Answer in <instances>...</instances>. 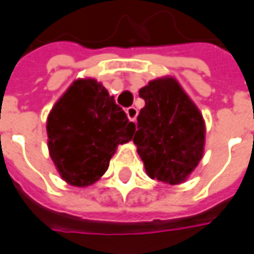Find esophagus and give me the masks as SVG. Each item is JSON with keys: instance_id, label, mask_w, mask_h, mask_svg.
<instances>
[{"instance_id": "1", "label": "esophagus", "mask_w": 254, "mask_h": 254, "mask_svg": "<svg viewBox=\"0 0 254 254\" xmlns=\"http://www.w3.org/2000/svg\"><path fill=\"white\" fill-rule=\"evenodd\" d=\"M137 114H138V112H137V109L134 108V106H130V108L127 109V116L130 121H134V120H136Z\"/></svg>"}]
</instances>
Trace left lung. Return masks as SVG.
<instances>
[{
  "instance_id": "8db88e82",
  "label": "left lung",
  "mask_w": 254,
  "mask_h": 254,
  "mask_svg": "<svg viewBox=\"0 0 254 254\" xmlns=\"http://www.w3.org/2000/svg\"><path fill=\"white\" fill-rule=\"evenodd\" d=\"M138 95L145 106L137 117L133 142L152 179L168 185L185 182L202 159V114L174 78L148 83Z\"/></svg>"
}]
</instances>
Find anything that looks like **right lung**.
Segmentation results:
<instances>
[{
	"label": "right lung",
	"instance_id": "obj_1",
	"mask_svg": "<svg viewBox=\"0 0 254 254\" xmlns=\"http://www.w3.org/2000/svg\"><path fill=\"white\" fill-rule=\"evenodd\" d=\"M134 132V122L94 79L75 80L47 121L51 159L62 178L76 187L95 183L118 144L130 141Z\"/></svg>",
	"mask_w": 254,
	"mask_h": 254
}]
</instances>
